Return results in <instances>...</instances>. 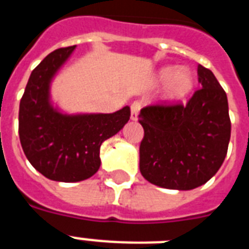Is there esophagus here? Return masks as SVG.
<instances>
[{"instance_id":"1","label":"esophagus","mask_w":249,"mask_h":249,"mask_svg":"<svg viewBox=\"0 0 249 249\" xmlns=\"http://www.w3.org/2000/svg\"><path fill=\"white\" fill-rule=\"evenodd\" d=\"M140 109H141L140 102H134V103L130 106V119H132V120H137V119H138Z\"/></svg>"}]
</instances>
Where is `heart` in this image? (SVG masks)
<instances>
[{"mask_svg":"<svg viewBox=\"0 0 249 249\" xmlns=\"http://www.w3.org/2000/svg\"><path fill=\"white\" fill-rule=\"evenodd\" d=\"M156 83L164 84L163 97L168 102L183 101L195 88V76L189 68L173 66L160 68L156 73Z\"/></svg>","mask_w":249,"mask_h":249,"instance_id":"1","label":"heart"}]
</instances>
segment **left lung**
<instances>
[{"instance_id": "8db88e82", "label": "left lung", "mask_w": 249, "mask_h": 249, "mask_svg": "<svg viewBox=\"0 0 249 249\" xmlns=\"http://www.w3.org/2000/svg\"><path fill=\"white\" fill-rule=\"evenodd\" d=\"M201 88L187 105H154L141 109L144 136L140 170L148 182L170 190H193L217 173L228 154L231 123L225 90L203 66Z\"/></svg>"}]
</instances>
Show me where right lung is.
Returning a JSON list of instances; mask_svg holds the SVG:
<instances>
[{
    "label": "right lung",
    "mask_w": 249,
    "mask_h": 249,
    "mask_svg": "<svg viewBox=\"0 0 249 249\" xmlns=\"http://www.w3.org/2000/svg\"><path fill=\"white\" fill-rule=\"evenodd\" d=\"M76 46L50 53L29 76L19 106V138L28 161L49 179L79 182L101 166V144L123 129L130 108L113 113L60 112L50 101V84Z\"/></svg>",
    "instance_id": "obj_1"
}]
</instances>
